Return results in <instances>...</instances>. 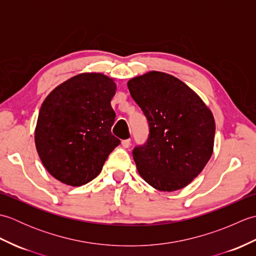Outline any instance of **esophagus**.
<instances>
[{
    "label": "esophagus",
    "mask_w": 256,
    "mask_h": 256,
    "mask_svg": "<svg viewBox=\"0 0 256 256\" xmlns=\"http://www.w3.org/2000/svg\"><path fill=\"white\" fill-rule=\"evenodd\" d=\"M121 144H122L123 148H128L130 146H131V140H130V138H128V140H123Z\"/></svg>",
    "instance_id": "esophagus-1"
}]
</instances>
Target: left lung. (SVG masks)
Instances as JSON below:
<instances>
[{
	"instance_id": "obj_1",
	"label": "left lung",
	"mask_w": 256,
	"mask_h": 256,
	"mask_svg": "<svg viewBox=\"0 0 256 256\" xmlns=\"http://www.w3.org/2000/svg\"><path fill=\"white\" fill-rule=\"evenodd\" d=\"M148 118L150 134L133 150L144 180L160 192L186 187L209 162L216 123L204 101L172 74L150 72L128 82Z\"/></svg>"
}]
</instances>
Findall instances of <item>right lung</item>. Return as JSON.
Returning <instances> with one entry per match:
<instances>
[{"instance_id":"obj_1","label":"right lung","mask_w":256,"mask_h":256,"mask_svg":"<svg viewBox=\"0 0 256 256\" xmlns=\"http://www.w3.org/2000/svg\"><path fill=\"white\" fill-rule=\"evenodd\" d=\"M116 84L102 74H81L59 84L40 106L35 144L57 180L82 186L94 179L120 140L111 133Z\"/></svg>"}]
</instances>
